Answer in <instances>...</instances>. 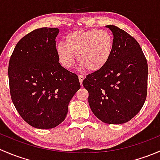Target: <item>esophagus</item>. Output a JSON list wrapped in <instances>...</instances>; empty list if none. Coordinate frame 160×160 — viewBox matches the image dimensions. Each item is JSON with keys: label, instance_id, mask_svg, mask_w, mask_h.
I'll list each match as a JSON object with an SVG mask.
<instances>
[{"label": "esophagus", "instance_id": "obj_1", "mask_svg": "<svg viewBox=\"0 0 160 160\" xmlns=\"http://www.w3.org/2000/svg\"><path fill=\"white\" fill-rule=\"evenodd\" d=\"M83 80H84V76L79 75V80H80V84H82V83H83Z\"/></svg>", "mask_w": 160, "mask_h": 160}]
</instances>
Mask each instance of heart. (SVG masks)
<instances>
[{
  "mask_svg": "<svg viewBox=\"0 0 160 160\" xmlns=\"http://www.w3.org/2000/svg\"><path fill=\"white\" fill-rule=\"evenodd\" d=\"M114 49V40L105 30H79L71 32L65 38V43L59 42L56 51L61 65L70 69L75 56L82 67L89 71H98L110 59Z\"/></svg>",
  "mask_w": 160,
  "mask_h": 160,
  "instance_id": "b5f03b06",
  "label": "heart"
}]
</instances>
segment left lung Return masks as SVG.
Listing matches in <instances>:
<instances>
[{
    "mask_svg": "<svg viewBox=\"0 0 160 160\" xmlns=\"http://www.w3.org/2000/svg\"><path fill=\"white\" fill-rule=\"evenodd\" d=\"M114 35L110 59L88 74L83 86L89 93L92 112L104 123L119 125L133 118L147 95L148 64L138 42L115 25H106Z\"/></svg>",
    "mask_w": 160,
    "mask_h": 160,
    "instance_id": "8db88e82",
    "label": "left lung"
}]
</instances>
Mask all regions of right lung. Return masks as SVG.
I'll use <instances>...</instances> for the list:
<instances>
[{"instance_id": "add662e5", "label": "right lung", "mask_w": 160, "mask_h": 160, "mask_svg": "<svg viewBox=\"0 0 160 160\" xmlns=\"http://www.w3.org/2000/svg\"><path fill=\"white\" fill-rule=\"evenodd\" d=\"M57 28L35 29L16 45L8 65L11 100L31 126L49 129L62 122L80 88L77 74L60 65L56 51Z\"/></svg>"}]
</instances>
